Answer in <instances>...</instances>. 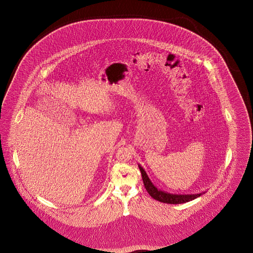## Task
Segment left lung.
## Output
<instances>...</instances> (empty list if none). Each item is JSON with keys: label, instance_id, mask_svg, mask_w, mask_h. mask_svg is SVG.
Listing matches in <instances>:
<instances>
[{"label": "left lung", "instance_id": "left-lung-1", "mask_svg": "<svg viewBox=\"0 0 253 253\" xmlns=\"http://www.w3.org/2000/svg\"><path fill=\"white\" fill-rule=\"evenodd\" d=\"M138 167L141 171L145 189L154 199H156L159 202H163L167 204H182V203L190 202L205 193V192H202V193H190V194H176V193H169L161 191L160 189H157V187L153 184V182L149 178L147 172L145 171L144 169L142 168L140 165H138Z\"/></svg>", "mask_w": 253, "mask_h": 253}]
</instances>
